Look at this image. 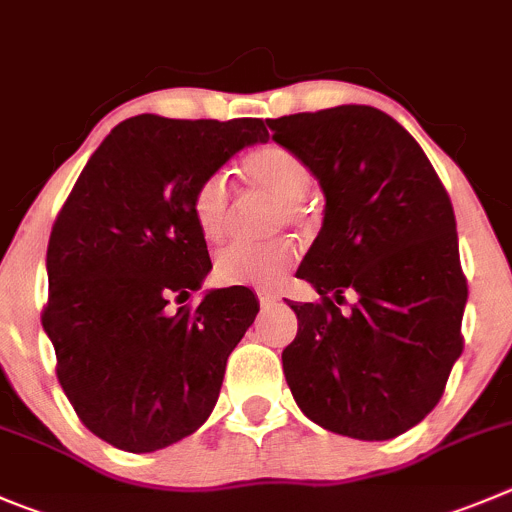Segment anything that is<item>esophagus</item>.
Wrapping results in <instances>:
<instances>
[{
  "label": "esophagus",
  "mask_w": 512,
  "mask_h": 512,
  "mask_svg": "<svg viewBox=\"0 0 512 512\" xmlns=\"http://www.w3.org/2000/svg\"><path fill=\"white\" fill-rule=\"evenodd\" d=\"M256 296H259L261 306H269V304H274V301H279V294H276V291L259 289V291H256Z\"/></svg>",
  "instance_id": "34e87169"
}]
</instances>
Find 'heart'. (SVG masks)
Masks as SVG:
<instances>
[{
    "mask_svg": "<svg viewBox=\"0 0 512 512\" xmlns=\"http://www.w3.org/2000/svg\"><path fill=\"white\" fill-rule=\"evenodd\" d=\"M241 178L256 191H264L281 201L279 218L299 221L304 201L314 186L309 165L284 145H261L251 150L241 163ZM193 218L198 231L208 241H221L231 221V188L223 175H211L193 193ZM296 261L291 241L233 243L216 256V276L231 286H266L281 284Z\"/></svg>",
    "mask_w": 512,
    "mask_h": 512,
    "instance_id": "1",
    "label": "heart"
}]
</instances>
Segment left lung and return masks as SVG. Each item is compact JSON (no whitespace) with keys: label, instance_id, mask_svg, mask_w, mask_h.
<instances>
[{"label":"left lung","instance_id":"1","mask_svg":"<svg viewBox=\"0 0 512 512\" xmlns=\"http://www.w3.org/2000/svg\"><path fill=\"white\" fill-rule=\"evenodd\" d=\"M324 193V221L296 276L321 304L284 349L299 410L354 440H392L425 420L462 354L467 284L455 213L425 150L369 105L266 120ZM358 294L349 312L336 306Z\"/></svg>","mask_w":512,"mask_h":512}]
</instances>
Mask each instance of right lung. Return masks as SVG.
<instances>
[{
	"instance_id": "add662e5",
	"label": "right lung",
	"mask_w": 512,
	"mask_h": 512,
	"mask_svg": "<svg viewBox=\"0 0 512 512\" xmlns=\"http://www.w3.org/2000/svg\"><path fill=\"white\" fill-rule=\"evenodd\" d=\"M261 120L135 115L100 143L52 226L42 326L77 417L125 452L193 435L216 407L226 359L259 314L246 286L170 309L211 271L193 193L238 150L266 143Z\"/></svg>"
}]
</instances>
